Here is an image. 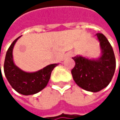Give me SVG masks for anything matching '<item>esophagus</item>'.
<instances>
[{
    "mask_svg": "<svg viewBox=\"0 0 120 120\" xmlns=\"http://www.w3.org/2000/svg\"><path fill=\"white\" fill-rule=\"evenodd\" d=\"M67 57H71V56H73V53H71V52H69V53H67Z\"/></svg>",
    "mask_w": 120,
    "mask_h": 120,
    "instance_id": "esophagus-1",
    "label": "esophagus"
}]
</instances>
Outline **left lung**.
<instances>
[{"label":"left lung","mask_w":120,"mask_h":120,"mask_svg":"<svg viewBox=\"0 0 120 120\" xmlns=\"http://www.w3.org/2000/svg\"><path fill=\"white\" fill-rule=\"evenodd\" d=\"M95 36L101 50L99 58H88L79 55L72 58L75 61L71 70L74 81L82 89L92 92H97L108 86L116 67L115 54L107 38L101 33Z\"/></svg>","instance_id":"left-lung-1"}]
</instances>
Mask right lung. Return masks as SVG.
Instances as JSON below:
<instances>
[{
    "label": "right lung",
    "instance_id": "obj_1",
    "mask_svg": "<svg viewBox=\"0 0 120 120\" xmlns=\"http://www.w3.org/2000/svg\"><path fill=\"white\" fill-rule=\"evenodd\" d=\"M16 38L9 47L4 62L5 75L13 89L23 95H32L42 90L49 83L53 69L58 64H51L37 71L27 72L17 67L13 60V49Z\"/></svg>",
    "mask_w": 120,
    "mask_h": 120
}]
</instances>
